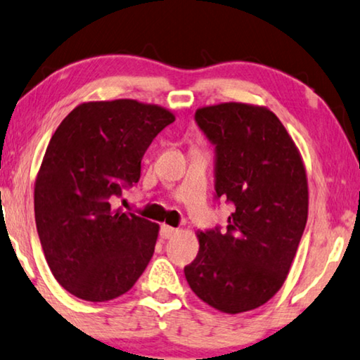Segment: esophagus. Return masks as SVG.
Listing matches in <instances>:
<instances>
[{
	"label": "esophagus",
	"mask_w": 360,
	"mask_h": 360,
	"mask_svg": "<svg viewBox=\"0 0 360 360\" xmlns=\"http://www.w3.org/2000/svg\"><path fill=\"white\" fill-rule=\"evenodd\" d=\"M160 237L162 238H170V237H174L175 233H176V229L175 227H170V226H160Z\"/></svg>",
	"instance_id": "obj_1"
}]
</instances>
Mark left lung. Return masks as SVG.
I'll use <instances>...</instances> for the list:
<instances>
[{
	"mask_svg": "<svg viewBox=\"0 0 360 360\" xmlns=\"http://www.w3.org/2000/svg\"><path fill=\"white\" fill-rule=\"evenodd\" d=\"M195 122L214 146V200L236 210L226 229L198 233L185 278L207 305L240 314L266 304L288 278L309 214L305 169L268 108L219 103L200 108Z\"/></svg>",
	"mask_w": 360,
	"mask_h": 360,
	"instance_id": "8db88e82",
	"label": "left lung"
}]
</instances>
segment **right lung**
Instances as JSON below:
<instances>
[{
    "instance_id": "add662e5",
    "label": "right lung",
    "mask_w": 360,
    "mask_h": 360,
    "mask_svg": "<svg viewBox=\"0 0 360 360\" xmlns=\"http://www.w3.org/2000/svg\"><path fill=\"white\" fill-rule=\"evenodd\" d=\"M175 122L169 110L129 98L87 102L68 115L41 160L35 224L46 263L68 292L117 299L153 258L159 226L112 207L138 184L153 139Z\"/></svg>"
}]
</instances>
